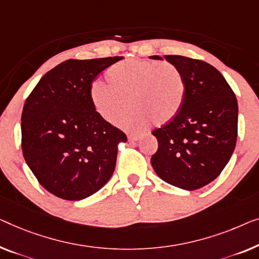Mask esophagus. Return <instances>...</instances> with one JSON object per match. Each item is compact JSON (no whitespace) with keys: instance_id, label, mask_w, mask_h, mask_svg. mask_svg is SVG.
Returning a JSON list of instances; mask_svg holds the SVG:
<instances>
[{"instance_id":"obj_1","label":"esophagus","mask_w":259,"mask_h":259,"mask_svg":"<svg viewBox=\"0 0 259 259\" xmlns=\"http://www.w3.org/2000/svg\"><path fill=\"white\" fill-rule=\"evenodd\" d=\"M141 138H142L141 134H130L128 140L130 141H138V140H140Z\"/></svg>"}]
</instances>
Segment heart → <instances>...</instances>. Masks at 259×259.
<instances>
[{"instance_id": "obj_1", "label": "heart", "mask_w": 259, "mask_h": 259, "mask_svg": "<svg viewBox=\"0 0 259 259\" xmlns=\"http://www.w3.org/2000/svg\"><path fill=\"white\" fill-rule=\"evenodd\" d=\"M107 81L91 85V102L100 117L113 121L127 108L133 110L120 119L130 128H144L151 121L162 125L173 120L186 97L181 71L170 63L128 59L108 69Z\"/></svg>"}]
</instances>
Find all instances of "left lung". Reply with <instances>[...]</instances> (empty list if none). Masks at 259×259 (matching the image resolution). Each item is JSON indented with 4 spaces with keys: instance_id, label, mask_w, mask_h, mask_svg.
<instances>
[{
    "instance_id": "obj_1",
    "label": "left lung",
    "mask_w": 259,
    "mask_h": 259,
    "mask_svg": "<svg viewBox=\"0 0 259 259\" xmlns=\"http://www.w3.org/2000/svg\"><path fill=\"white\" fill-rule=\"evenodd\" d=\"M164 59L181 71L186 97L173 120L152 132L159 147L151 163L163 181L195 190L213 181L234 153L237 99L222 73L208 63L178 55Z\"/></svg>"
}]
</instances>
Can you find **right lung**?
I'll return each instance as SVG.
<instances>
[{
  "label": "right lung",
  "instance_id": "add662e5",
  "mask_svg": "<svg viewBox=\"0 0 259 259\" xmlns=\"http://www.w3.org/2000/svg\"><path fill=\"white\" fill-rule=\"evenodd\" d=\"M122 57L69 59L40 78L22 112V152L40 186L79 201L106 185L126 134L97 113L91 85Z\"/></svg>",
  "mask_w": 259,
  "mask_h": 259
}]
</instances>
